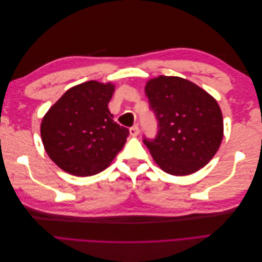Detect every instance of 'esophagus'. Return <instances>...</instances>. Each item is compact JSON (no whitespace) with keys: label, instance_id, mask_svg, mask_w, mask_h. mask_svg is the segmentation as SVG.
<instances>
[{"label":"esophagus","instance_id":"obj_1","mask_svg":"<svg viewBox=\"0 0 262 262\" xmlns=\"http://www.w3.org/2000/svg\"><path fill=\"white\" fill-rule=\"evenodd\" d=\"M130 134L132 137H137L138 134H139V128L137 125H134V126H132V128H130Z\"/></svg>","mask_w":262,"mask_h":262}]
</instances>
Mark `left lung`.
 Masks as SVG:
<instances>
[{
	"mask_svg": "<svg viewBox=\"0 0 262 262\" xmlns=\"http://www.w3.org/2000/svg\"><path fill=\"white\" fill-rule=\"evenodd\" d=\"M145 94L158 120L154 140L144 139L153 160L173 176L204 167L223 140V116L217 101L194 83L178 76L152 78Z\"/></svg>",
	"mask_w": 262,
	"mask_h": 262,
	"instance_id": "1",
	"label": "left lung"
}]
</instances>
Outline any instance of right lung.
Wrapping results in <instances>:
<instances>
[{
    "label": "right lung",
    "mask_w": 262,
    "mask_h": 262,
    "mask_svg": "<svg viewBox=\"0 0 262 262\" xmlns=\"http://www.w3.org/2000/svg\"><path fill=\"white\" fill-rule=\"evenodd\" d=\"M112 83L89 81L71 87L43 116L40 134L47 154L78 177L106 169L120 152L129 130L114 121L108 104Z\"/></svg>",
    "instance_id": "right-lung-1"
}]
</instances>
